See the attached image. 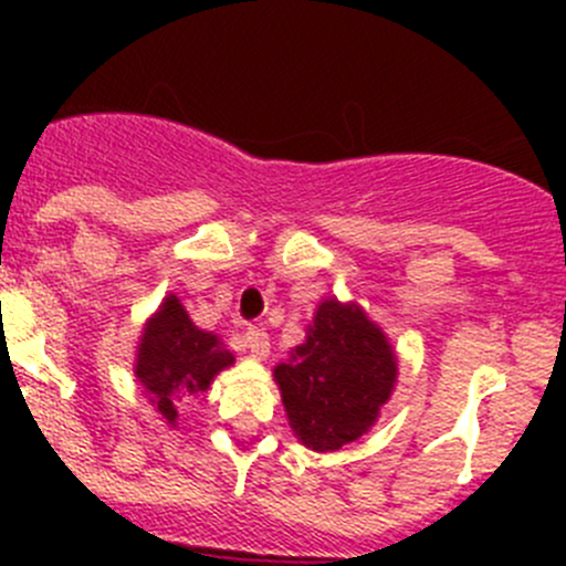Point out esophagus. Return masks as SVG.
Returning a JSON list of instances; mask_svg holds the SVG:
<instances>
[{
    "label": "esophagus",
    "mask_w": 566,
    "mask_h": 566,
    "mask_svg": "<svg viewBox=\"0 0 566 566\" xmlns=\"http://www.w3.org/2000/svg\"><path fill=\"white\" fill-rule=\"evenodd\" d=\"M243 342H247V350L254 361H265L268 353H271V339H268V334L262 328H249Z\"/></svg>",
    "instance_id": "1"
}]
</instances>
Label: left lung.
Here are the masks:
<instances>
[{
	"mask_svg": "<svg viewBox=\"0 0 566 566\" xmlns=\"http://www.w3.org/2000/svg\"><path fill=\"white\" fill-rule=\"evenodd\" d=\"M399 364L389 336L356 301L323 298L301 345L273 367L293 436L336 452L367 436L391 399Z\"/></svg>",
	"mask_w": 566,
	"mask_h": 566,
	"instance_id": "obj_1",
	"label": "left lung"
}]
</instances>
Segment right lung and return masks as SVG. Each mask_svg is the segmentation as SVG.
<instances>
[{
    "label": "right lung",
    "mask_w": 566,
    "mask_h": 566,
    "mask_svg": "<svg viewBox=\"0 0 566 566\" xmlns=\"http://www.w3.org/2000/svg\"><path fill=\"white\" fill-rule=\"evenodd\" d=\"M134 356L136 380L172 430L180 424V405L208 391L216 375L235 364L221 336L199 328L175 293L145 319Z\"/></svg>",
    "instance_id": "add662e5"
}]
</instances>
